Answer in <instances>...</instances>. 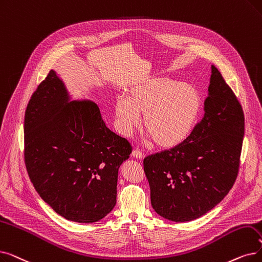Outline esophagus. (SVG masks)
Here are the masks:
<instances>
[{
  "label": "esophagus",
  "mask_w": 262,
  "mask_h": 262,
  "mask_svg": "<svg viewBox=\"0 0 262 262\" xmlns=\"http://www.w3.org/2000/svg\"><path fill=\"white\" fill-rule=\"evenodd\" d=\"M132 155L135 157V158H137V159H142L143 157H144V155H143V153L141 152V151H139V150H134L133 151V153H132Z\"/></svg>",
  "instance_id": "1"
}]
</instances>
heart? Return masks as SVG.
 <instances>
[{
    "instance_id": "b5f03b06",
    "label": "heart",
    "mask_w": 262,
    "mask_h": 262,
    "mask_svg": "<svg viewBox=\"0 0 262 262\" xmlns=\"http://www.w3.org/2000/svg\"><path fill=\"white\" fill-rule=\"evenodd\" d=\"M115 104L118 130L129 137L141 124L161 149L171 150L186 142L202 110V96L190 83L166 77H147L135 82Z\"/></svg>"
}]
</instances>
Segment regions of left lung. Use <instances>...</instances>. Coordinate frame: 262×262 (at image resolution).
I'll use <instances>...</instances> for the list:
<instances>
[{
  "instance_id": "1",
  "label": "left lung",
  "mask_w": 262,
  "mask_h": 262,
  "mask_svg": "<svg viewBox=\"0 0 262 262\" xmlns=\"http://www.w3.org/2000/svg\"><path fill=\"white\" fill-rule=\"evenodd\" d=\"M204 116L176 149L144 158L151 204L162 217L183 223L207 214L237 177L244 136L242 106L222 74L211 66Z\"/></svg>"
}]
</instances>
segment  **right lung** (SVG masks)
<instances>
[{
  "instance_id": "add662e5",
  "label": "right lung",
  "mask_w": 262,
  "mask_h": 262,
  "mask_svg": "<svg viewBox=\"0 0 262 262\" xmlns=\"http://www.w3.org/2000/svg\"><path fill=\"white\" fill-rule=\"evenodd\" d=\"M132 145L111 132L91 100H72L54 71L25 117V161L41 199L68 221L95 223L117 203L119 168Z\"/></svg>"
}]
</instances>
